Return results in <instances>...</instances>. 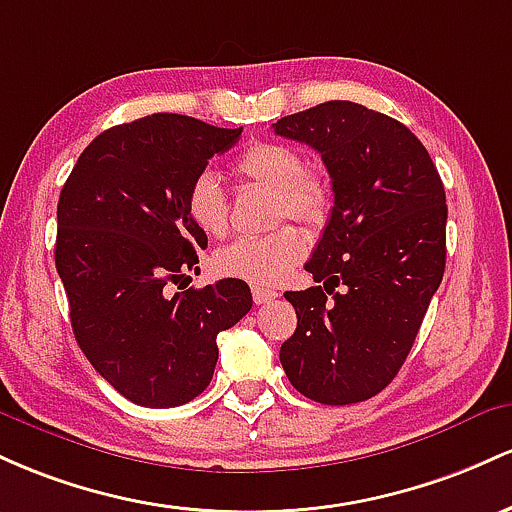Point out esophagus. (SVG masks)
I'll use <instances>...</instances> for the list:
<instances>
[{
    "mask_svg": "<svg viewBox=\"0 0 512 512\" xmlns=\"http://www.w3.org/2000/svg\"><path fill=\"white\" fill-rule=\"evenodd\" d=\"M251 295H254L256 304H268L278 297V292L271 290V287H263V285H254L251 287Z\"/></svg>",
    "mask_w": 512,
    "mask_h": 512,
    "instance_id": "1",
    "label": "esophagus"
}]
</instances>
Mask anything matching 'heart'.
<instances>
[{"mask_svg": "<svg viewBox=\"0 0 512 512\" xmlns=\"http://www.w3.org/2000/svg\"><path fill=\"white\" fill-rule=\"evenodd\" d=\"M234 174L275 195L273 220L324 225L331 212L333 193L321 176L309 174L307 162L295 147L280 142H256L234 162ZM186 212L205 237H222L229 227L225 188L212 171H200L186 191ZM307 254V239L300 229L278 227L266 237H239L215 251L212 268L225 278L275 285Z\"/></svg>", "mask_w": 512, "mask_h": 512, "instance_id": "obj_1", "label": "heart"}]
</instances>
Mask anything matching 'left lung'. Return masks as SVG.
<instances>
[{
	"label": "left lung",
	"mask_w": 512,
	"mask_h": 512,
	"mask_svg": "<svg viewBox=\"0 0 512 512\" xmlns=\"http://www.w3.org/2000/svg\"><path fill=\"white\" fill-rule=\"evenodd\" d=\"M273 130L317 149L333 188L329 225L304 263L321 285L285 292L297 329L280 363L307 399L358 404L394 380L440 287L445 188L421 140L360 103H319Z\"/></svg>",
	"instance_id": "8db88e82"
}]
</instances>
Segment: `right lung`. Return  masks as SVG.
Listing matches in <instances>:
<instances>
[{
  "label": "right lung",
  "mask_w": 512,
  "mask_h": 512,
  "mask_svg": "<svg viewBox=\"0 0 512 512\" xmlns=\"http://www.w3.org/2000/svg\"><path fill=\"white\" fill-rule=\"evenodd\" d=\"M241 128L154 113L103 130L74 164L57 200L55 266L79 348L132 404L169 409L208 387L217 333L251 309L244 280L169 292L200 268L208 237L186 191Z\"/></svg>",
  "instance_id": "right-lung-1"
}]
</instances>
